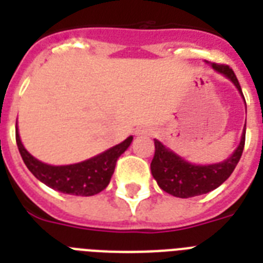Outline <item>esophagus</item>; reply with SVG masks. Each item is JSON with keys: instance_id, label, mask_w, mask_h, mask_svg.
Listing matches in <instances>:
<instances>
[{"instance_id": "obj_1", "label": "esophagus", "mask_w": 263, "mask_h": 263, "mask_svg": "<svg viewBox=\"0 0 263 263\" xmlns=\"http://www.w3.org/2000/svg\"><path fill=\"white\" fill-rule=\"evenodd\" d=\"M135 135L136 136H152L153 129L150 127H146V125H143V127L136 128Z\"/></svg>"}]
</instances>
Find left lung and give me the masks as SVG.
Segmentation results:
<instances>
[{
  "label": "left lung",
  "instance_id": "left-lung-1",
  "mask_svg": "<svg viewBox=\"0 0 263 263\" xmlns=\"http://www.w3.org/2000/svg\"><path fill=\"white\" fill-rule=\"evenodd\" d=\"M214 71H217L232 82L241 95V88L232 68L224 64H210ZM245 98V97H243ZM246 102V101H245ZM246 127V125H245ZM246 128L241 134L240 143L233 154L222 162L212 165H194L184 158L166 148L160 140L154 139L156 153L152 161L153 177L157 180L161 190L177 198H192L203 195L216 190L228 179L236 168L245 148Z\"/></svg>",
  "mask_w": 263,
  "mask_h": 263
}]
</instances>
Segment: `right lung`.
<instances>
[{
  "mask_svg": "<svg viewBox=\"0 0 263 263\" xmlns=\"http://www.w3.org/2000/svg\"><path fill=\"white\" fill-rule=\"evenodd\" d=\"M132 139L134 138L129 136L115 147L79 164L53 166L43 164L27 152L20 140L16 124V143L28 171L47 187L69 195L91 196L105 190L115 172L116 162L129 147Z\"/></svg>",
  "mask_w": 263,
  "mask_h": 263,
  "instance_id": "1",
  "label": "right lung"
}]
</instances>
